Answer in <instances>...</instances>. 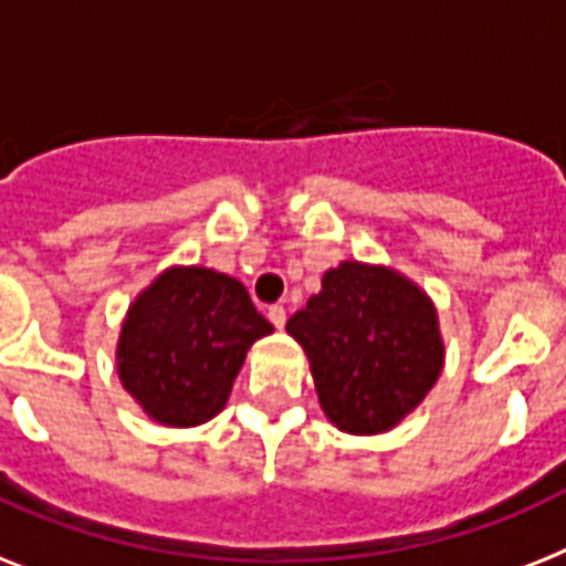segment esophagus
<instances>
[{
	"instance_id": "1",
	"label": "esophagus",
	"mask_w": 566,
	"mask_h": 566,
	"mask_svg": "<svg viewBox=\"0 0 566 566\" xmlns=\"http://www.w3.org/2000/svg\"><path fill=\"white\" fill-rule=\"evenodd\" d=\"M269 321H272L277 329H283L286 326V310L280 306V303H274V306H269Z\"/></svg>"
}]
</instances>
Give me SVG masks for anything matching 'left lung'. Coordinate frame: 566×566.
Returning <instances> with one entry per match:
<instances>
[{"mask_svg":"<svg viewBox=\"0 0 566 566\" xmlns=\"http://www.w3.org/2000/svg\"><path fill=\"white\" fill-rule=\"evenodd\" d=\"M286 333L310 358L326 419L356 437L399 424L446 364L431 297L385 265L344 260L329 269Z\"/></svg>","mask_w":566,"mask_h":566,"instance_id":"8db88e82","label":"left lung"}]
</instances>
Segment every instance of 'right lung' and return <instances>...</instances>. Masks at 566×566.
Instances as JSON below:
<instances>
[{"instance_id":"right-lung-1","label":"right lung","mask_w":566,"mask_h":566,"mask_svg":"<svg viewBox=\"0 0 566 566\" xmlns=\"http://www.w3.org/2000/svg\"><path fill=\"white\" fill-rule=\"evenodd\" d=\"M274 326L240 280L172 265L133 301L118 338L120 385L149 419L193 428L226 408L256 338Z\"/></svg>"}]
</instances>
